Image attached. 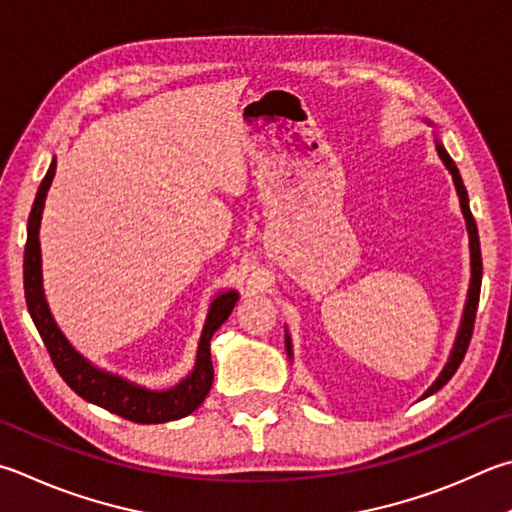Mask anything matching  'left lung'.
Returning a JSON list of instances; mask_svg holds the SVG:
<instances>
[{"mask_svg":"<svg viewBox=\"0 0 512 512\" xmlns=\"http://www.w3.org/2000/svg\"><path fill=\"white\" fill-rule=\"evenodd\" d=\"M436 150H439L441 161L445 163V167H448L450 174H452V179H454V185H457V194H459V201H461V210H463V217H466V224H468L470 257H472V280H470V291H468L466 311H463V322H461L457 342H454L452 356H450V360H448V365H445V369L441 371V376L436 378V383H434L430 389H427L425 396L439 392V389L454 376V371L459 369L463 356H466L468 345H470V338H472V331H475V318H477V306H479V291H481V275H483L481 248H479V232H477L475 217H472V212H470L466 185H463L461 174H459V170H457V165H454V161L450 159V154L443 150L441 143H436ZM286 347H288V353H291V340H288V336H286Z\"/></svg>","mask_w":512,"mask_h":512,"instance_id":"8db88e82","label":"left lung"}]
</instances>
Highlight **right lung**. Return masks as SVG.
<instances>
[{"label": "right lung", "instance_id": "add662e5", "mask_svg": "<svg viewBox=\"0 0 512 512\" xmlns=\"http://www.w3.org/2000/svg\"><path fill=\"white\" fill-rule=\"evenodd\" d=\"M55 174V161L51 163L49 172L37 188L31 215H29V228H26V248H24V295L26 306L35 322L37 331L44 340V347L49 351L55 369L62 376L73 392L85 398V401L105 407L107 412L118 414L134 423H165L176 421L192 414L197 407L206 401L210 394L212 378H215V369H212L210 360V340L215 331L228 320V315L235 309L237 293L228 291L221 293L215 302L210 304V313L206 320V327L201 331L199 351H197V365H194L192 374L181 380L179 385L167 389V392H150V389L136 387L127 380L105 374L73 349L67 338L62 336L58 324L53 322L49 306L44 300L42 291V262H40V219L44 210L46 190L51 188Z\"/></svg>", "mask_w": 512, "mask_h": 512}]
</instances>
